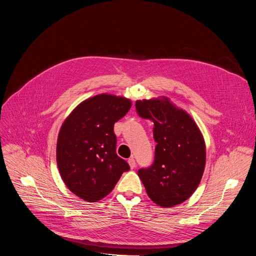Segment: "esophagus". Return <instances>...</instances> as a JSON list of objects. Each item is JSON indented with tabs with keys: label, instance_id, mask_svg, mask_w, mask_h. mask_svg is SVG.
Listing matches in <instances>:
<instances>
[{
	"label": "esophagus",
	"instance_id": "1",
	"mask_svg": "<svg viewBox=\"0 0 256 256\" xmlns=\"http://www.w3.org/2000/svg\"><path fill=\"white\" fill-rule=\"evenodd\" d=\"M128 164H130V168L132 169H134V168H136V160L134 159V157H132V158H130L128 159Z\"/></svg>",
	"mask_w": 256,
	"mask_h": 256
}]
</instances>
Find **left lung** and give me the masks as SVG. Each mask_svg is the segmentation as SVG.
Listing matches in <instances>:
<instances>
[{"mask_svg":"<svg viewBox=\"0 0 256 256\" xmlns=\"http://www.w3.org/2000/svg\"><path fill=\"white\" fill-rule=\"evenodd\" d=\"M140 118L154 124V163L138 174L149 198L170 208L186 200L198 188L206 165V144L192 118L167 98L138 100Z\"/></svg>","mask_w":256,"mask_h":256,"instance_id":"1","label":"left lung"}]
</instances>
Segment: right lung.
Listing matches in <instances>:
<instances>
[{
	"mask_svg": "<svg viewBox=\"0 0 256 256\" xmlns=\"http://www.w3.org/2000/svg\"><path fill=\"white\" fill-rule=\"evenodd\" d=\"M130 106L124 97L96 95L79 104L60 128L56 144L60 176L66 188L86 202L105 198L130 170L116 152L114 128Z\"/></svg>",
	"mask_w": 256,
	"mask_h": 256,
	"instance_id": "add662e5",
	"label": "right lung"
}]
</instances>
